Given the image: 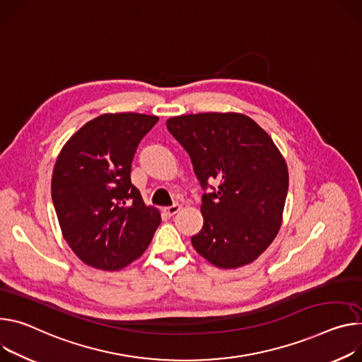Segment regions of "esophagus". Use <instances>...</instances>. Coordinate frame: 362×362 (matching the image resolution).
<instances>
[{"instance_id":"obj_1","label":"esophagus","mask_w":362,"mask_h":362,"mask_svg":"<svg viewBox=\"0 0 362 362\" xmlns=\"http://www.w3.org/2000/svg\"><path fill=\"white\" fill-rule=\"evenodd\" d=\"M179 211H180V205H179V204H175V205H172V206L163 208V212L166 214L168 216H173V215H176Z\"/></svg>"}]
</instances>
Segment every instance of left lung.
I'll use <instances>...</instances> for the list:
<instances>
[{"instance_id": "left-lung-1", "label": "left lung", "mask_w": 362, "mask_h": 362, "mask_svg": "<svg viewBox=\"0 0 362 362\" xmlns=\"http://www.w3.org/2000/svg\"><path fill=\"white\" fill-rule=\"evenodd\" d=\"M204 189V226L194 250L214 266L250 264L276 238L288 189L286 161L270 136L243 114L205 112L168 119Z\"/></svg>"}]
</instances>
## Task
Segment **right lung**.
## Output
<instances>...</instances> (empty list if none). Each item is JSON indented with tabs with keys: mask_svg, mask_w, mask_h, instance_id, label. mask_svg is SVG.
<instances>
[{
	"mask_svg": "<svg viewBox=\"0 0 362 362\" xmlns=\"http://www.w3.org/2000/svg\"><path fill=\"white\" fill-rule=\"evenodd\" d=\"M154 115L104 114L86 122L62 148L52 199L62 234L85 264L114 272L139 258L161 221L131 183L140 141Z\"/></svg>",
	"mask_w": 362,
	"mask_h": 362,
	"instance_id": "1",
	"label": "right lung"
}]
</instances>
